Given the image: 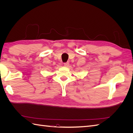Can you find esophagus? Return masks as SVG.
<instances>
[{
    "mask_svg": "<svg viewBox=\"0 0 133 133\" xmlns=\"http://www.w3.org/2000/svg\"><path fill=\"white\" fill-rule=\"evenodd\" d=\"M69 62H66V63H64V66H66V67H68V66H69Z\"/></svg>",
    "mask_w": 133,
    "mask_h": 133,
    "instance_id": "esophagus-1",
    "label": "esophagus"
}]
</instances>
